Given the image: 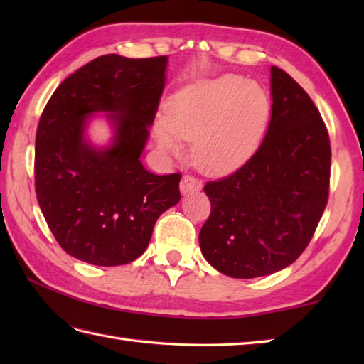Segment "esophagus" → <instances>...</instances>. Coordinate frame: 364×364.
I'll return each mask as SVG.
<instances>
[{
  "label": "esophagus",
  "mask_w": 364,
  "mask_h": 364,
  "mask_svg": "<svg viewBox=\"0 0 364 364\" xmlns=\"http://www.w3.org/2000/svg\"><path fill=\"white\" fill-rule=\"evenodd\" d=\"M202 183H200L197 178L191 176V175H184L181 178V183H180V191L181 194H191V192H198L202 191Z\"/></svg>",
  "instance_id": "esophagus-1"
}]
</instances>
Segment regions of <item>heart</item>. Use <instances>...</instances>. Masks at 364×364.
<instances>
[{
	"instance_id": "b5f03b06",
	"label": "heart",
	"mask_w": 364,
	"mask_h": 364,
	"mask_svg": "<svg viewBox=\"0 0 364 364\" xmlns=\"http://www.w3.org/2000/svg\"><path fill=\"white\" fill-rule=\"evenodd\" d=\"M270 119V100L259 84L222 75L191 82L170 98L166 119L156 122L158 145L180 156L192 144L198 168L211 175L233 173L259 149Z\"/></svg>"
}]
</instances>
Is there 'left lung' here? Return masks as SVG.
<instances>
[{"mask_svg": "<svg viewBox=\"0 0 364 364\" xmlns=\"http://www.w3.org/2000/svg\"><path fill=\"white\" fill-rule=\"evenodd\" d=\"M272 115L264 141L233 175L210 181L211 214L200 230L205 259L233 278L288 267L326 210L330 141L318 107L282 68H270Z\"/></svg>", "mask_w": 364, "mask_h": 364, "instance_id": "obj_1", "label": "left lung"}]
</instances>
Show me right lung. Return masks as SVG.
<instances>
[{
  "label": "right lung",
  "mask_w": 364,
  "mask_h": 364,
  "mask_svg": "<svg viewBox=\"0 0 364 364\" xmlns=\"http://www.w3.org/2000/svg\"><path fill=\"white\" fill-rule=\"evenodd\" d=\"M167 64V56H100L68 76L45 106L36 194L51 233L76 259L105 267L137 259L159 215L180 202L181 175H154L141 161ZM98 117L113 133L106 146L87 134Z\"/></svg>",
  "instance_id": "obj_1"
}]
</instances>
